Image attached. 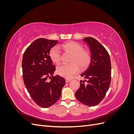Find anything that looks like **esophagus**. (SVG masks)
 I'll return each mask as SVG.
<instances>
[{"instance_id":"34e87169","label":"esophagus","mask_w":134,"mask_h":134,"mask_svg":"<svg viewBox=\"0 0 134 134\" xmlns=\"http://www.w3.org/2000/svg\"><path fill=\"white\" fill-rule=\"evenodd\" d=\"M71 80V79H65V81H66V83H68V82H70Z\"/></svg>"}]
</instances>
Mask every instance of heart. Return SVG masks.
<instances>
[{"instance_id":"1","label":"heart","mask_w":134,"mask_h":134,"mask_svg":"<svg viewBox=\"0 0 134 134\" xmlns=\"http://www.w3.org/2000/svg\"><path fill=\"white\" fill-rule=\"evenodd\" d=\"M59 48L64 50L70 52L72 54L70 62L69 64H60L57 67V72L60 76L69 79L71 78L74 74L82 69L86 68L91 61V55L86 50H83L82 44L76 42H69L59 46ZM49 56L51 60L56 64L60 62V51L57 46L51 48L49 52Z\"/></svg>"}]
</instances>
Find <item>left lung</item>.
Wrapping results in <instances>:
<instances>
[{
	"mask_svg": "<svg viewBox=\"0 0 134 134\" xmlns=\"http://www.w3.org/2000/svg\"><path fill=\"white\" fill-rule=\"evenodd\" d=\"M83 41L90 47L91 60L89 67L80 75L87 79V84L80 81L75 97L88 106L99 104L106 95L111 80V64L109 55L102 44L93 37H85ZM86 81V80H84Z\"/></svg>",
	"mask_w": 134,
	"mask_h": 134,
	"instance_id": "left-lung-1",
	"label": "left lung"
}]
</instances>
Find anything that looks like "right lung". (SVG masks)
Instances as JSON below:
<instances>
[{"label":"right lung","mask_w":134,"mask_h":134,"mask_svg":"<svg viewBox=\"0 0 134 134\" xmlns=\"http://www.w3.org/2000/svg\"><path fill=\"white\" fill-rule=\"evenodd\" d=\"M57 40L38 38L24 52L22 59L23 78L27 90L38 106L47 108L59 99L65 80L58 75L54 76L55 66L49 56ZM48 77L51 79L48 82Z\"/></svg>","instance_id":"obj_1"}]
</instances>
